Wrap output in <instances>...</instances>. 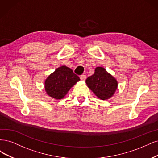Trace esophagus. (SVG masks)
<instances>
[{
  "mask_svg": "<svg viewBox=\"0 0 158 158\" xmlns=\"http://www.w3.org/2000/svg\"><path fill=\"white\" fill-rule=\"evenodd\" d=\"M80 79L82 81H85L86 79V75H81L80 76Z\"/></svg>",
  "mask_w": 158,
  "mask_h": 158,
  "instance_id": "esophagus-1",
  "label": "esophagus"
}]
</instances>
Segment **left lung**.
<instances>
[{
    "mask_svg": "<svg viewBox=\"0 0 158 158\" xmlns=\"http://www.w3.org/2000/svg\"><path fill=\"white\" fill-rule=\"evenodd\" d=\"M86 83L96 96L102 100L111 97L118 87L116 79L102 67L95 69L94 73L86 79Z\"/></svg>",
    "mask_w": 158,
    "mask_h": 158,
    "instance_id": "left-lung-1",
    "label": "left lung"
}]
</instances>
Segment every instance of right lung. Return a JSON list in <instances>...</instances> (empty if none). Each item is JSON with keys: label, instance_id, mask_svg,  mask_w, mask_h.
I'll return each mask as SVG.
<instances>
[{"label": "right lung", "instance_id": "right-lung-1", "mask_svg": "<svg viewBox=\"0 0 158 158\" xmlns=\"http://www.w3.org/2000/svg\"><path fill=\"white\" fill-rule=\"evenodd\" d=\"M79 80L72 69L65 65L61 66L46 79L45 90L51 97L56 100L62 99Z\"/></svg>", "mask_w": 158, "mask_h": 158}]
</instances>
